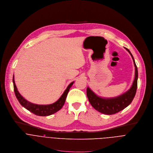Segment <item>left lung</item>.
I'll use <instances>...</instances> for the list:
<instances>
[{
    "label": "left lung",
    "mask_w": 153,
    "mask_h": 153,
    "mask_svg": "<svg viewBox=\"0 0 153 153\" xmlns=\"http://www.w3.org/2000/svg\"><path fill=\"white\" fill-rule=\"evenodd\" d=\"M126 50L131 55L135 67L134 81L131 87L127 91L116 97L104 98L97 95L88 87L87 88V96L90 104L95 110L101 113L113 114L123 110L131 103L136 95L138 79L137 68L131 53L128 49H126Z\"/></svg>",
    "instance_id": "obj_1"
}]
</instances>
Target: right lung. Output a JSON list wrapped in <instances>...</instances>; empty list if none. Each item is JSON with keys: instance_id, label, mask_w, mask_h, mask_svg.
<instances>
[{"instance_id": "obj_1", "label": "right lung", "mask_w": 153, "mask_h": 153, "mask_svg": "<svg viewBox=\"0 0 153 153\" xmlns=\"http://www.w3.org/2000/svg\"><path fill=\"white\" fill-rule=\"evenodd\" d=\"M13 81L15 95L19 102H20V104L29 111L37 116H46L51 115L57 112L62 108L65 104L69 89L74 83V81H73L68 85V86L67 87L66 89L65 90L62 95L61 96V97L56 102L51 104L40 105V104H34L27 101L20 95L15 84L14 76L13 78Z\"/></svg>"}]
</instances>
